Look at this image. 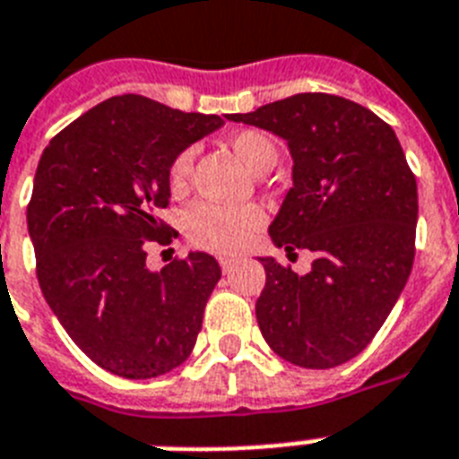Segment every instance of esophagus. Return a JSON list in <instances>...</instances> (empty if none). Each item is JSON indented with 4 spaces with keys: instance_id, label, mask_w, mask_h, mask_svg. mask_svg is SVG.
<instances>
[{
    "instance_id": "34e87169",
    "label": "esophagus",
    "mask_w": 459,
    "mask_h": 459,
    "mask_svg": "<svg viewBox=\"0 0 459 459\" xmlns=\"http://www.w3.org/2000/svg\"><path fill=\"white\" fill-rule=\"evenodd\" d=\"M236 264H238V262H236V259H233V256H226V255L219 256V266H221L223 273H229L230 268L236 266Z\"/></svg>"
}]
</instances>
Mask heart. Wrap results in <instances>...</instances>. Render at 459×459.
<instances>
[{"instance_id": "obj_1", "label": "heart", "mask_w": 459, "mask_h": 459, "mask_svg": "<svg viewBox=\"0 0 459 459\" xmlns=\"http://www.w3.org/2000/svg\"><path fill=\"white\" fill-rule=\"evenodd\" d=\"M233 151L240 160L256 174H264L278 162V145L268 134L259 129H242L230 136ZM193 151L186 148L174 158L169 167V188L181 193L188 186L193 169ZM264 210L259 204H240V207H226V204L197 200L184 214V229L188 240L195 247L210 249V252H238L249 242L256 230L264 226Z\"/></svg>"}]
</instances>
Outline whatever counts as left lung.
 I'll use <instances>...</instances> for the list:
<instances>
[{
	"instance_id": "obj_1",
	"label": "left lung",
	"mask_w": 459,
	"mask_h": 459,
	"mask_svg": "<svg viewBox=\"0 0 459 459\" xmlns=\"http://www.w3.org/2000/svg\"><path fill=\"white\" fill-rule=\"evenodd\" d=\"M229 120L288 141L292 188L268 233L288 255H316L307 275L259 259V330L299 368L346 363L385 325L412 271L417 181L403 148L372 110L333 94H294Z\"/></svg>"
}]
</instances>
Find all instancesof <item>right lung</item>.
<instances>
[{"mask_svg":"<svg viewBox=\"0 0 459 459\" xmlns=\"http://www.w3.org/2000/svg\"><path fill=\"white\" fill-rule=\"evenodd\" d=\"M221 125L219 115L125 94L44 148L28 204L37 281L70 339L103 370L151 379L191 356L221 268L191 252L151 271L145 247L177 236L158 219L174 158Z\"/></svg>","mask_w":459,"mask_h":459,"instance_id":"1","label":"right lung"}]
</instances>
